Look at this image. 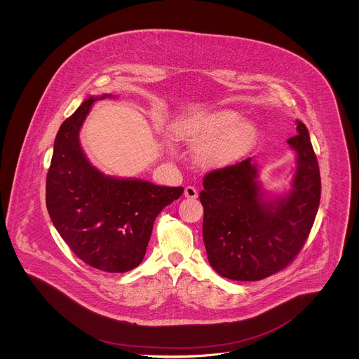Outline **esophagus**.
<instances>
[{
    "label": "esophagus",
    "instance_id": "esophagus-1",
    "mask_svg": "<svg viewBox=\"0 0 359 359\" xmlns=\"http://www.w3.org/2000/svg\"><path fill=\"white\" fill-rule=\"evenodd\" d=\"M184 196L188 199H196L198 198V191L196 188L192 187V186H187L184 189Z\"/></svg>",
    "mask_w": 359,
    "mask_h": 359
}]
</instances>
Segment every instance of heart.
Masks as SVG:
<instances>
[{
  "instance_id": "1",
  "label": "heart",
  "mask_w": 359,
  "mask_h": 359,
  "mask_svg": "<svg viewBox=\"0 0 359 359\" xmlns=\"http://www.w3.org/2000/svg\"><path fill=\"white\" fill-rule=\"evenodd\" d=\"M239 120L238 113L223 109L179 121L173 132L189 144H203L199 151L202 164L224 167L249 154L258 140L256 125Z\"/></svg>"
}]
</instances>
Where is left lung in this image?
<instances>
[{"label":"left lung","mask_w":359,"mask_h":359,"mask_svg":"<svg viewBox=\"0 0 359 359\" xmlns=\"http://www.w3.org/2000/svg\"><path fill=\"white\" fill-rule=\"evenodd\" d=\"M288 144L297 168L285 196L265 199L252 158L208 172L199 198L210 265L222 277L257 281L287 268L303 249L320 202V172L308 129Z\"/></svg>","instance_id":"8db88e82"}]
</instances>
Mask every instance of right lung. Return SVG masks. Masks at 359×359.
<instances>
[{
  "label": "right lung",
  "instance_id": "obj_1",
  "mask_svg": "<svg viewBox=\"0 0 359 359\" xmlns=\"http://www.w3.org/2000/svg\"><path fill=\"white\" fill-rule=\"evenodd\" d=\"M106 97L111 95L100 98ZM97 100H86L56 135L46 203L53 226L75 256L103 272L123 273L141 264L156 217L184 188L104 176L90 164L79 130Z\"/></svg>",
  "mask_w": 359,
  "mask_h": 359
}]
</instances>
